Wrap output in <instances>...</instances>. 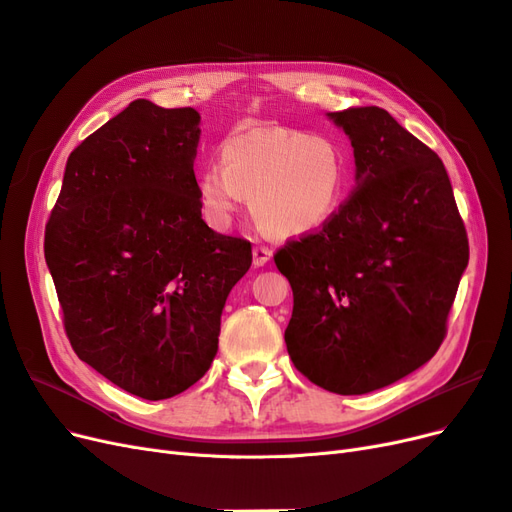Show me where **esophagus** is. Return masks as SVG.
<instances>
[{
    "mask_svg": "<svg viewBox=\"0 0 512 512\" xmlns=\"http://www.w3.org/2000/svg\"><path fill=\"white\" fill-rule=\"evenodd\" d=\"M270 259H272V251L268 249V246H255L253 249V266L255 268H263Z\"/></svg>",
    "mask_w": 512,
    "mask_h": 512,
    "instance_id": "34e87169",
    "label": "esophagus"
}]
</instances>
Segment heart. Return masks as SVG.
Masks as SVG:
<instances>
[{
  "instance_id": "heart-1",
  "label": "heart",
  "mask_w": 512,
  "mask_h": 512,
  "mask_svg": "<svg viewBox=\"0 0 512 512\" xmlns=\"http://www.w3.org/2000/svg\"><path fill=\"white\" fill-rule=\"evenodd\" d=\"M219 163L197 172L195 189L206 221L225 232L242 200L255 221L278 238L319 232L346 202L351 159L334 136L289 127H255L227 136Z\"/></svg>"
}]
</instances>
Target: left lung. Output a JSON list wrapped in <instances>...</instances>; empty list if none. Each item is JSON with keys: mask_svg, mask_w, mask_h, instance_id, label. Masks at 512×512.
<instances>
[{"mask_svg": "<svg viewBox=\"0 0 512 512\" xmlns=\"http://www.w3.org/2000/svg\"><path fill=\"white\" fill-rule=\"evenodd\" d=\"M351 140L355 189L321 232L274 257L293 291L287 351L340 395L383 389L442 344L468 238L440 157L383 108L327 112Z\"/></svg>", "mask_w": 512, "mask_h": 512, "instance_id": "1", "label": "left lung"}]
</instances>
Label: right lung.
Segmentation results:
<instances>
[{"label": "right lung", "mask_w": 512, "mask_h": 512, "mask_svg": "<svg viewBox=\"0 0 512 512\" xmlns=\"http://www.w3.org/2000/svg\"><path fill=\"white\" fill-rule=\"evenodd\" d=\"M200 112L131 102L65 163L44 257L76 355L144 400L208 372L251 242L202 219Z\"/></svg>", "instance_id": "1"}]
</instances>
